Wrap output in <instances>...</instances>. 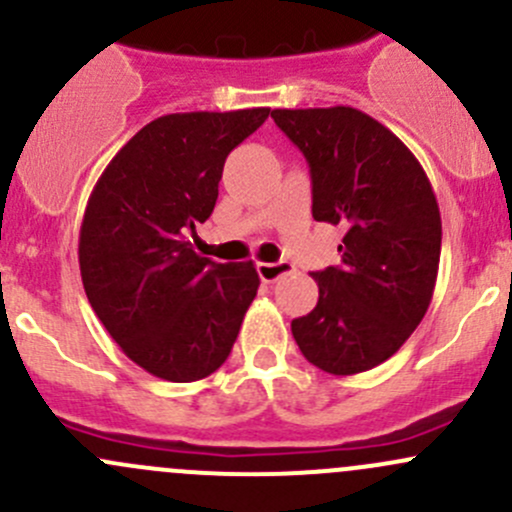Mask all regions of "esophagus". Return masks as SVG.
Instances as JSON below:
<instances>
[{
    "mask_svg": "<svg viewBox=\"0 0 512 512\" xmlns=\"http://www.w3.org/2000/svg\"><path fill=\"white\" fill-rule=\"evenodd\" d=\"M292 272V265L289 262H260L257 265V275H260L262 282H277L280 277H285Z\"/></svg>",
    "mask_w": 512,
    "mask_h": 512,
    "instance_id": "1",
    "label": "esophagus"
}]
</instances>
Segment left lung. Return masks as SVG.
Here are the masks:
<instances>
[{
  "label": "left lung",
  "mask_w": 512,
  "mask_h": 512,
  "mask_svg": "<svg viewBox=\"0 0 512 512\" xmlns=\"http://www.w3.org/2000/svg\"><path fill=\"white\" fill-rule=\"evenodd\" d=\"M312 173V215L347 230L342 262L312 272L319 302L292 319L309 364L334 376L369 371L421 324L441 260V213L414 153L352 106L275 108Z\"/></svg>",
  "instance_id": "obj_1"
}]
</instances>
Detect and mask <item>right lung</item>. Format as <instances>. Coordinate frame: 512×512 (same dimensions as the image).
Listing matches in <instances>:
<instances>
[{"label": "right lung", "instance_id": "right-lung-1", "mask_svg": "<svg viewBox=\"0 0 512 512\" xmlns=\"http://www.w3.org/2000/svg\"><path fill=\"white\" fill-rule=\"evenodd\" d=\"M270 108L168 113L106 165L86 203L79 267L96 317L158 379L198 381L225 364L260 277L250 262L190 250L210 218L225 158Z\"/></svg>", "mask_w": 512, "mask_h": 512}]
</instances>
